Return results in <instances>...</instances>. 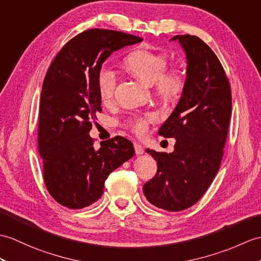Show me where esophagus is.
<instances>
[{
  "instance_id": "1",
  "label": "esophagus",
  "mask_w": 261,
  "mask_h": 261,
  "mask_svg": "<svg viewBox=\"0 0 261 261\" xmlns=\"http://www.w3.org/2000/svg\"><path fill=\"white\" fill-rule=\"evenodd\" d=\"M133 145H135V151H136V154L140 155V154H142V153L144 152V149H143V147H142V145H141L140 143L135 142V143H133Z\"/></svg>"
}]
</instances>
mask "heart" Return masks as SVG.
Here are the masks:
<instances>
[{"mask_svg": "<svg viewBox=\"0 0 261 261\" xmlns=\"http://www.w3.org/2000/svg\"><path fill=\"white\" fill-rule=\"evenodd\" d=\"M124 65L131 73L145 84H153L158 96L166 101H172L182 92L186 80L179 69H167L166 54L151 50H137L124 59ZM117 72L111 65L102 64L96 75V86L102 100H110L117 87ZM154 120V114L130 118L125 125L137 135L141 136L147 131L148 123Z\"/></svg>", "mask_w": 261, "mask_h": 261, "instance_id": "b5f03b06", "label": "heart"}]
</instances>
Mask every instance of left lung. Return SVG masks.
I'll return each mask as SVG.
<instances>
[{
    "mask_svg": "<svg viewBox=\"0 0 261 261\" xmlns=\"http://www.w3.org/2000/svg\"><path fill=\"white\" fill-rule=\"evenodd\" d=\"M187 56L182 95L158 133L175 138L172 153L147 150L158 170L145 182L150 203L181 211L198 202L219 170L231 117V89L215 52L195 35H175Z\"/></svg>",
    "mask_w": 261,
    "mask_h": 261,
    "instance_id": "obj_1",
    "label": "left lung"
}]
</instances>
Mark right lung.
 <instances>
[{
  "mask_svg": "<svg viewBox=\"0 0 261 261\" xmlns=\"http://www.w3.org/2000/svg\"><path fill=\"white\" fill-rule=\"evenodd\" d=\"M142 39L124 32L90 29L72 38L58 52L42 86L38 145L43 180L60 204L81 209L100 199L105 181L132 158L135 148L117 136L94 148L89 136L101 112L96 75L111 53Z\"/></svg>",
  "mask_w": 261,
  "mask_h": 261,
  "instance_id": "obj_1",
  "label": "right lung"
}]
</instances>
